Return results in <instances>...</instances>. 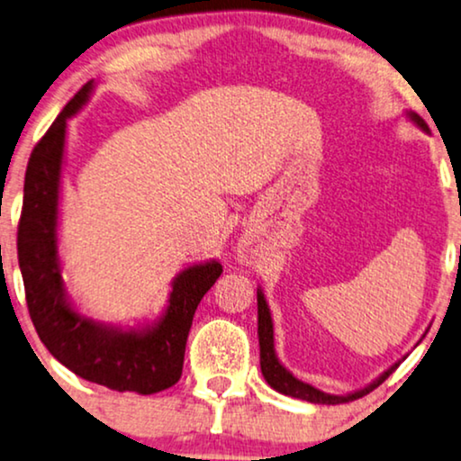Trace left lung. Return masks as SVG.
Listing matches in <instances>:
<instances>
[{
	"instance_id": "1",
	"label": "left lung",
	"mask_w": 461,
	"mask_h": 461,
	"mask_svg": "<svg viewBox=\"0 0 461 461\" xmlns=\"http://www.w3.org/2000/svg\"><path fill=\"white\" fill-rule=\"evenodd\" d=\"M404 115H407V120L411 122V124L420 128L421 132H428L426 122H423L415 112H404ZM257 335H259V349H261V354H259L261 356V373H263V377H266V382L272 385L276 392H280V394L299 398V401H308L314 404H341V402L356 401V398H363L365 394H369V392L375 390L377 385H382L385 379H388L392 373L398 369V365L407 358V356H404V358H401L398 363L392 365L390 369H385L382 375L373 379L371 384H366L365 388L348 392V394H329V392L318 390L312 384L302 382V379L294 377L293 373L280 363L278 354H276V348H274L272 312H269V305L266 302V294H263L261 286L257 288Z\"/></svg>"
}]
</instances>
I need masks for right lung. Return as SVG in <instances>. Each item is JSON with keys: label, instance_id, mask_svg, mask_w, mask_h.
Wrapping results in <instances>:
<instances>
[{"label": "right lung", "instance_id": "1", "mask_svg": "<svg viewBox=\"0 0 461 461\" xmlns=\"http://www.w3.org/2000/svg\"><path fill=\"white\" fill-rule=\"evenodd\" d=\"M92 90L95 79L71 98L31 153L18 223V266L31 321L60 365L109 390L156 394L179 382L194 314L223 267L217 259L183 267L170 282L168 302L159 316L132 327L96 321L77 310L67 291L59 253L60 192L67 126L90 101Z\"/></svg>", "mask_w": 461, "mask_h": 461}]
</instances>
